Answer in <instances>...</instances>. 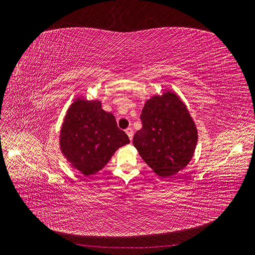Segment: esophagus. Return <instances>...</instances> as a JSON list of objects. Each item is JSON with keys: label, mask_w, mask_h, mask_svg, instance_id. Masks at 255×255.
Wrapping results in <instances>:
<instances>
[{"label": "esophagus", "mask_w": 255, "mask_h": 255, "mask_svg": "<svg viewBox=\"0 0 255 255\" xmlns=\"http://www.w3.org/2000/svg\"><path fill=\"white\" fill-rule=\"evenodd\" d=\"M126 133L128 134V138H129V140H132V139H133V128H128L126 129Z\"/></svg>", "instance_id": "esophagus-1"}]
</instances>
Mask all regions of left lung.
<instances>
[{"label":"left lung","mask_w":255,"mask_h":255,"mask_svg":"<svg viewBox=\"0 0 255 255\" xmlns=\"http://www.w3.org/2000/svg\"><path fill=\"white\" fill-rule=\"evenodd\" d=\"M133 144L159 176H171L186 167L198 142V129L187 106L172 91L145 101Z\"/></svg>","instance_id":"8db88e82"}]
</instances>
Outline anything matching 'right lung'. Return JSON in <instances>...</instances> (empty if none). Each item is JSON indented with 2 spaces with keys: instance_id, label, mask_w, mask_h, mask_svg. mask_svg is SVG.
<instances>
[{
  "instance_id": "right-lung-1",
  "label": "right lung",
  "mask_w": 255,
  "mask_h": 255,
  "mask_svg": "<svg viewBox=\"0 0 255 255\" xmlns=\"http://www.w3.org/2000/svg\"><path fill=\"white\" fill-rule=\"evenodd\" d=\"M129 143L114 115L99 100L76 98L59 133V149L68 164L85 176L99 172L121 146Z\"/></svg>"
}]
</instances>
